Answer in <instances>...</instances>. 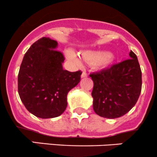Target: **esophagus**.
<instances>
[{
    "instance_id": "34e87169",
    "label": "esophagus",
    "mask_w": 157,
    "mask_h": 157,
    "mask_svg": "<svg viewBox=\"0 0 157 157\" xmlns=\"http://www.w3.org/2000/svg\"><path fill=\"white\" fill-rule=\"evenodd\" d=\"M88 77V74H87V73H86L84 71V72H83L82 73V74H81V78H86V77Z\"/></svg>"
}]
</instances>
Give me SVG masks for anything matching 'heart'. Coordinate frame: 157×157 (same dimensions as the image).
Instances as JSON below:
<instances>
[{"label": "heart", "instance_id": "obj_1", "mask_svg": "<svg viewBox=\"0 0 157 157\" xmlns=\"http://www.w3.org/2000/svg\"><path fill=\"white\" fill-rule=\"evenodd\" d=\"M67 57L76 63H80V59L73 52H67ZM85 61L96 67H105L113 62L115 56L114 54L105 51H84L80 53Z\"/></svg>", "mask_w": 157, "mask_h": 157}]
</instances>
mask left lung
I'll use <instances>...</instances> for the list:
<instances>
[{
  "mask_svg": "<svg viewBox=\"0 0 157 157\" xmlns=\"http://www.w3.org/2000/svg\"><path fill=\"white\" fill-rule=\"evenodd\" d=\"M130 58L90 75L93 81V107L98 115L106 118L123 116L135 105L142 86L140 64L131 51Z\"/></svg>",
  "mask_w": 157,
  "mask_h": 157,
  "instance_id": "8db88e82",
  "label": "left lung"
}]
</instances>
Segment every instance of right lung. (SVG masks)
<instances>
[{
  "instance_id": "right-lung-1",
  "label": "right lung",
  "mask_w": 157,
  "mask_h": 157,
  "mask_svg": "<svg viewBox=\"0 0 157 157\" xmlns=\"http://www.w3.org/2000/svg\"><path fill=\"white\" fill-rule=\"evenodd\" d=\"M58 42L43 37L31 45L23 57L18 74V93L26 109L41 118L61 115L67 96L80 80V71L63 69L64 58Z\"/></svg>"
}]
</instances>
